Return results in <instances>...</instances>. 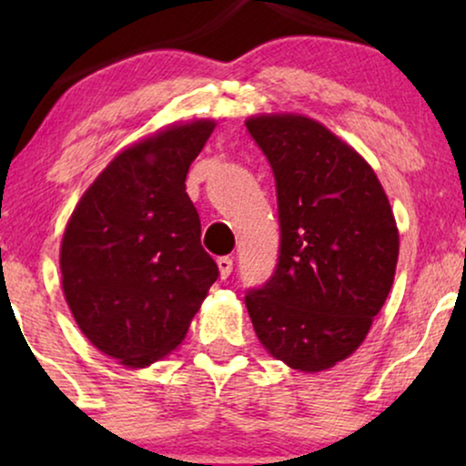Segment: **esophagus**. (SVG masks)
I'll return each mask as SVG.
<instances>
[{"label": "esophagus", "instance_id": "esophagus-1", "mask_svg": "<svg viewBox=\"0 0 466 466\" xmlns=\"http://www.w3.org/2000/svg\"><path fill=\"white\" fill-rule=\"evenodd\" d=\"M216 263H218L220 278H228V276H231V271H233V258H231V257H220L218 260H216Z\"/></svg>", "mask_w": 466, "mask_h": 466}]
</instances>
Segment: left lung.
<instances>
[{
	"label": "left lung",
	"mask_w": 466,
	"mask_h": 466,
	"mask_svg": "<svg viewBox=\"0 0 466 466\" xmlns=\"http://www.w3.org/2000/svg\"><path fill=\"white\" fill-rule=\"evenodd\" d=\"M276 177L279 257L248 290L254 333L273 359L324 371L365 341L392 289L399 231L365 158L299 114L246 120Z\"/></svg>",
	"instance_id": "1"
}]
</instances>
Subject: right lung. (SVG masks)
<instances>
[{"label": "right lung", "mask_w": 466, "mask_h": 466, "mask_svg": "<svg viewBox=\"0 0 466 466\" xmlns=\"http://www.w3.org/2000/svg\"><path fill=\"white\" fill-rule=\"evenodd\" d=\"M214 127L169 125L120 152L63 233L61 282L74 320L125 367H150L180 346L218 278L184 184Z\"/></svg>", "instance_id": "add662e5"}]
</instances>
